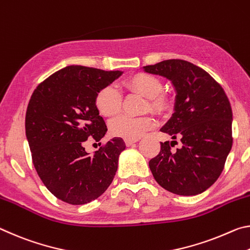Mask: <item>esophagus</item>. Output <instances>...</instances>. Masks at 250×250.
<instances>
[{"instance_id": "1", "label": "esophagus", "mask_w": 250, "mask_h": 250, "mask_svg": "<svg viewBox=\"0 0 250 250\" xmlns=\"http://www.w3.org/2000/svg\"><path fill=\"white\" fill-rule=\"evenodd\" d=\"M136 142H138V138L137 140H125V144H126V146H132L134 143H136Z\"/></svg>"}]
</instances>
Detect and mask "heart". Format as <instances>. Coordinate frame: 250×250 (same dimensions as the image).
Returning <instances> with one entry per match:
<instances>
[{
	"mask_svg": "<svg viewBox=\"0 0 250 250\" xmlns=\"http://www.w3.org/2000/svg\"><path fill=\"white\" fill-rule=\"evenodd\" d=\"M124 87L127 91L140 94L147 98L144 110L162 114L168 107V100L164 95L163 83L158 77L147 73H137L124 81ZM94 104L97 112L104 117H112L120 113L122 107V97L115 88L105 86L96 93ZM155 126L153 116L145 115L133 117L121 115L109 124L110 133L125 140H137L147 130Z\"/></svg>",
	"mask_w": 250,
	"mask_h": 250,
	"instance_id": "obj_1",
	"label": "heart"
}]
</instances>
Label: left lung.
Masks as SVG:
<instances>
[{"label":"left lung","instance_id":"obj_1","mask_svg":"<svg viewBox=\"0 0 250 250\" xmlns=\"http://www.w3.org/2000/svg\"><path fill=\"white\" fill-rule=\"evenodd\" d=\"M145 71L171 81L176 95L175 113L161 129L181 140L176 150L161 143L149 161L159 185L182 196L202 194L217 181L232 146V112L226 93L206 71L184 60L147 65Z\"/></svg>","mask_w":250,"mask_h":250}]
</instances>
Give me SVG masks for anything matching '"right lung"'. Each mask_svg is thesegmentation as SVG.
I'll list each match as a JSON object with an SVG mask.
<instances>
[{"instance_id": "add662e5", "label": "right lung", "mask_w": 250, "mask_h": 250, "mask_svg": "<svg viewBox=\"0 0 250 250\" xmlns=\"http://www.w3.org/2000/svg\"><path fill=\"white\" fill-rule=\"evenodd\" d=\"M121 75L71 65L40 83L28 102L25 132L33 165L47 189L71 205L100 197L115 176L126 147L123 138L114 137L92 155L84 143L104 137L107 127L94 100Z\"/></svg>"}]
</instances>
